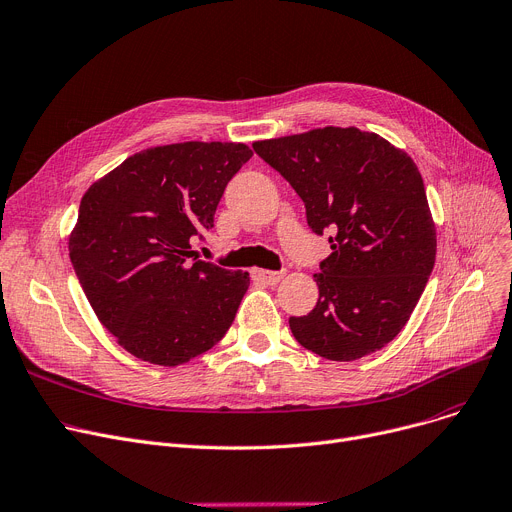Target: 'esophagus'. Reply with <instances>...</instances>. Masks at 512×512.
Returning a JSON list of instances; mask_svg holds the SVG:
<instances>
[{
    "mask_svg": "<svg viewBox=\"0 0 512 512\" xmlns=\"http://www.w3.org/2000/svg\"><path fill=\"white\" fill-rule=\"evenodd\" d=\"M252 279L256 283L262 285H277L283 279V273H273V270H262V268H254L252 270Z\"/></svg>",
    "mask_w": 512,
    "mask_h": 512,
    "instance_id": "1",
    "label": "esophagus"
}]
</instances>
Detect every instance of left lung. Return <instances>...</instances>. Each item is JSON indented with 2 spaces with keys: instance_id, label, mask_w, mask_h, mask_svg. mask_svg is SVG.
<instances>
[{
  "instance_id": "1",
  "label": "left lung",
  "mask_w": 512,
  "mask_h": 512,
  "mask_svg": "<svg viewBox=\"0 0 512 512\" xmlns=\"http://www.w3.org/2000/svg\"><path fill=\"white\" fill-rule=\"evenodd\" d=\"M252 146L304 200L310 227L330 233L333 254L314 275L316 308L289 318L293 337L333 362L382 349L407 324L436 260V225L417 165L353 126Z\"/></svg>"
}]
</instances>
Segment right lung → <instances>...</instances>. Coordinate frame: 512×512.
<instances>
[{"label": "right lung", "mask_w": 512, "mask_h": 512, "mask_svg": "<svg viewBox=\"0 0 512 512\" xmlns=\"http://www.w3.org/2000/svg\"><path fill=\"white\" fill-rule=\"evenodd\" d=\"M244 142H177L128 157L90 186L70 231L76 277L99 322L128 353L179 366L215 347L250 287L244 270L194 258L213 227Z\"/></svg>", "instance_id": "1"}]
</instances>
